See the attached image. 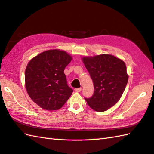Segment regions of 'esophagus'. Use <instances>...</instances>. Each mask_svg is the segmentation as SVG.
Segmentation results:
<instances>
[{"label": "esophagus", "mask_w": 154, "mask_h": 154, "mask_svg": "<svg viewBox=\"0 0 154 154\" xmlns=\"http://www.w3.org/2000/svg\"><path fill=\"white\" fill-rule=\"evenodd\" d=\"M82 89L81 88H75V91H76V92H80V91H82Z\"/></svg>", "instance_id": "34e87169"}]
</instances>
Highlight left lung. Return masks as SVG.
<instances>
[{
  "label": "left lung",
  "instance_id": "obj_1",
  "mask_svg": "<svg viewBox=\"0 0 154 154\" xmlns=\"http://www.w3.org/2000/svg\"><path fill=\"white\" fill-rule=\"evenodd\" d=\"M83 62L94 87L92 96L85 100L94 110H107L118 102L127 86L128 75L125 63L110 54L84 57Z\"/></svg>",
  "mask_w": 154,
  "mask_h": 154
}]
</instances>
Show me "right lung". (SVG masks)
<instances>
[{"label":"right lung","instance_id":"right-lung-1","mask_svg":"<svg viewBox=\"0 0 154 154\" xmlns=\"http://www.w3.org/2000/svg\"><path fill=\"white\" fill-rule=\"evenodd\" d=\"M71 59L65 51L50 50L29 61L25 72L26 89L31 99L42 108L58 110L71 96L73 90L64 72Z\"/></svg>","mask_w":154,"mask_h":154}]
</instances>
